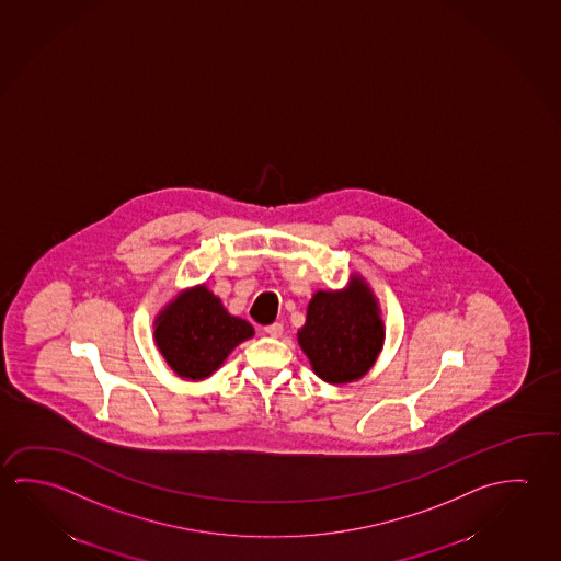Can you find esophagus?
<instances>
[{
	"label": "esophagus",
	"mask_w": 561,
	"mask_h": 561,
	"mask_svg": "<svg viewBox=\"0 0 561 561\" xmlns=\"http://www.w3.org/2000/svg\"><path fill=\"white\" fill-rule=\"evenodd\" d=\"M264 332L270 334V336H274V339H279L284 334V324L282 322H272V324L264 327Z\"/></svg>",
	"instance_id": "1"
}]
</instances>
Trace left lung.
Listing matches in <instances>:
<instances>
[{
	"instance_id": "8db88e82",
	"label": "left lung",
	"mask_w": 561,
	"mask_h": 561,
	"mask_svg": "<svg viewBox=\"0 0 561 561\" xmlns=\"http://www.w3.org/2000/svg\"><path fill=\"white\" fill-rule=\"evenodd\" d=\"M383 321L376 295L359 276L342 291H317L307 321L297 332L299 346L317 376L340 386L366 376L383 348Z\"/></svg>"
}]
</instances>
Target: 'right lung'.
<instances>
[{
	"label": "right lung",
	"instance_id": "1",
	"mask_svg": "<svg viewBox=\"0 0 561 561\" xmlns=\"http://www.w3.org/2000/svg\"><path fill=\"white\" fill-rule=\"evenodd\" d=\"M252 336V324L229 314L205 285L182 291L154 321L160 354L178 376L193 381L211 376L240 342Z\"/></svg>",
	"mask_w": 561,
	"mask_h": 561
}]
</instances>
